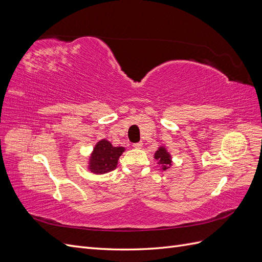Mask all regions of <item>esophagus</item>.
<instances>
[{
  "mask_svg": "<svg viewBox=\"0 0 262 262\" xmlns=\"http://www.w3.org/2000/svg\"><path fill=\"white\" fill-rule=\"evenodd\" d=\"M142 146H143V143H142V142H138V143H134L133 144L134 148H141Z\"/></svg>",
  "mask_w": 262,
  "mask_h": 262,
  "instance_id": "obj_1",
  "label": "esophagus"
}]
</instances>
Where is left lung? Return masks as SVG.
<instances>
[{
	"mask_svg": "<svg viewBox=\"0 0 262 262\" xmlns=\"http://www.w3.org/2000/svg\"><path fill=\"white\" fill-rule=\"evenodd\" d=\"M154 158L157 161V164L161 166L162 170H166L170 168V166L172 164V160H171V155L168 152L167 149H166L165 146H160L158 149L155 152L154 154Z\"/></svg>",
	"mask_w": 262,
	"mask_h": 262,
	"instance_id": "left-lung-1",
	"label": "left lung"
}]
</instances>
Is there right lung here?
<instances>
[{"instance_id":"add662e5","label":"right lung","mask_w":262,"mask_h":262,"mask_svg":"<svg viewBox=\"0 0 262 262\" xmlns=\"http://www.w3.org/2000/svg\"><path fill=\"white\" fill-rule=\"evenodd\" d=\"M124 150L122 146H113L106 139L98 141L90 156V171L95 175H104L116 169L119 157L122 155Z\"/></svg>"}]
</instances>
